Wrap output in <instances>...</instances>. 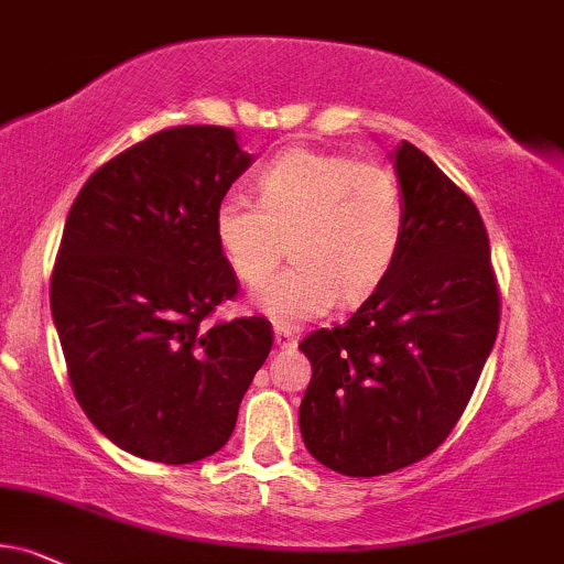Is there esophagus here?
Instances as JSON below:
<instances>
[{
	"label": "esophagus",
	"mask_w": 564,
	"mask_h": 564,
	"mask_svg": "<svg viewBox=\"0 0 564 564\" xmlns=\"http://www.w3.org/2000/svg\"><path fill=\"white\" fill-rule=\"evenodd\" d=\"M274 343H276V347H280V350H293V347L297 345L295 332L288 329V326H276V329H274Z\"/></svg>",
	"instance_id": "obj_1"
}]
</instances>
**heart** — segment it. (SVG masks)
<instances>
[{
  "label": "heart",
  "mask_w": 564,
  "mask_h": 564,
  "mask_svg": "<svg viewBox=\"0 0 564 564\" xmlns=\"http://www.w3.org/2000/svg\"><path fill=\"white\" fill-rule=\"evenodd\" d=\"M402 235L405 196L387 166L314 149L271 159L256 177V204L225 196L214 212V238L242 284L265 280L289 242L294 267L253 293L256 308L280 324L371 297Z\"/></svg>",
  "instance_id": "obj_1"
}]
</instances>
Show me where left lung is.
<instances>
[{
    "label": "left lung",
    "instance_id": "left-lung-1",
    "mask_svg": "<svg viewBox=\"0 0 564 564\" xmlns=\"http://www.w3.org/2000/svg\"><path fill=\"white\" fill-rule=\"evenodd\" d=\"M405 235L387 280L335 329L301 343L311 360L301 434L343 476H384L447 440L499 329L489 235L474 200L431 159L394 149Z\"/></svg>",
    "mask_w": 564,
    "mask_h": 564
}]
</instances>
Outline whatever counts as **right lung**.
Returning a JSON list of instances; mask_svg holds the SVG:
<instances>
[{
    "label": "right lung",
    "instance_id": "right-lung-1",
    "mask_svg": "<svg viewBox=\"0 0 564 564\" xmlns=\"http://www.w3.org/2000/svg\"><path fill=\"white\" fill-rule=\"evenodd\" d=\"M253 156L235 130L180 124L99 166L69 208L52 316L88 421L143 460H204L232 436L274 332L206 324L238 295L214 212Z\"/></svg>",
    "mask_w": 564,
    "mask_h": 564
}]
</instances>
